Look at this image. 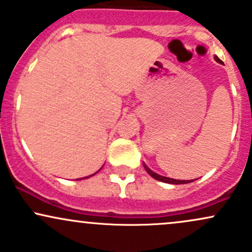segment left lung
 <instances>
[{
    "instance_id": "1",
    "label": "left lung",
    "mask_w": 252,
    "mask_h": 252,
    "mask_svg": "<svg viewBox=\"0 0 252 252\" xmlns=\"http://www.w3.org/2000/svg\"><path fill=\"white\" fill-rule=\"evenodd\" d=\"M216 60L218 63H222V62L220 59H219L218 57H216ZM144 166V169L147 170V173H148V174L150 175V176H153V178L155 179V180H158V181H162V182H167V184H173V185H181V184H189V182H192V180H175V179H170V178H166V176H162V175H158V174H156V173H154L153 172V170H150L148 167L146 166V164H143Z\"/></svg>"
}]
</instances>
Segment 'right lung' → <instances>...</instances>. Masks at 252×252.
Listing matches in <instances>:
<instances>
[{
  "instance_id": "obj_1",
  "label": "right lung",
  "mask_w": 252,
  "mask_h": 252,
  "mask_svg": "<svg viewBox=\"0 0 252 252\" xmlns=\"http://www.w3.org/2000/svg\"><path fill=\"white\" fill-rule=\"evenodd\" d=\"M92 175H94V174H92Z\"/></svg>"
}]
</instances>
